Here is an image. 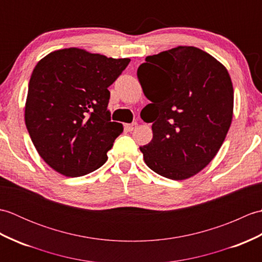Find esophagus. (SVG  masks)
Masks as SVG:
<instances>
[{
  "label": "esophagus",
  "instance_id": "1",
  "mask_svg": "<svg viewBox=\"0 0 262 262\" xmlns=\"http://www.w3.org/2000/svg\"><path fill=\"white\" fill-rule=\"evenodd\" d=\"M125 128H126V130H128V132L134 130L137 128V122H133V124H126Z\"/></svg>",
  "mask_w": 262,
  "mask_h": 262
}]
</instances>
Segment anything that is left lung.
Masks as SVG:
<instances>
[{"instance_id":"left-lung-1","label":"left lung","mask_w":262,"mask_h":262,"mask_svg":"<svg viewBox=\"0 0 262 262\" xmlns=\"http://www.w3.org/2000/svg\"><path fill=\"white\" fill-rule=\"evenodd\" d=\"M145 60L137 77L152 103L141 117L153 122V138L140 149L158 174L188 179L215 158L230 129L234 100L230 74L211 55L192 46Z\"/></svg>"}]
</instances>
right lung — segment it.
<instances>
[{"instance_id": "obj_1", "label": "right lung", "mask_w": 262, "mask_h": 262, "mask_svg": "<svg viewBox=\"0 0 262 262\" xmlns=\"http://www.w3.org/2000/svg\"><path fill=\"white\" fill-rule=\"evenodd\" d=\"M129 62L72 47L48 54L33 69L26 126L39 155L58 173L81 177L108 160L124 129L110 121L108 88Z\"/></svg>"}]
</instances>
